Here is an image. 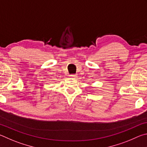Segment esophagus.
Returning <instances> with one entry per match:
<instances>
[{"label": "esophagus", "instance_id": "34e87169", "mask_svg": "<svg viewBox=\"0 0 147 147\" xmlns=\"http://www.w3.org/2000/svg\"><path fill=\"white\" fill-rule=\"evenodd\" d=\"M69 77H70V78H76L77 77H78V76L76 75V74H71V75H70L69 76Z\"/></svg>", "mask_w": 147, "mask_h": 147}]
</instances>
